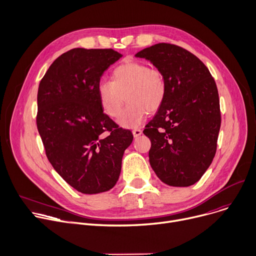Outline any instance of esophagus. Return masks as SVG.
Here are the masks:
<instances>
[{
  "label": "esophagus",
  "instance_id": "esophagus-1",
  "mask_svg": "<svg viewBox=\"0 0 256 256\" xmlns=\"http://www.w3.org/2000/svg\"><path fill=\"white\" fill-rule=\"evenodd\" d=\"M132 133H133V136L134 138H138L142 133V131L140 129V128H136V129H133L132 130Z\"/></svg>",
  "mask_w": 256,
  "mask_h": 256
}]
</instances>
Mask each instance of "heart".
I'll return each instance as SVG.
<instances>
[{
    "label": "heart",
    "mask_w": 256,
    "mask_h": 256,
    "mask_svg": "<svg viewBox=\"0 0 256 256\" xmlns=\"http://www.w3.org/2000/svg\"><path fill=\"white\" fill-rule=\"evenodd\" d=\"M98 96L103 112L112 118L120 114L125 101L129 102L118 118L124 127L142 124L147 112L162 107L166 94V82L162 72L142 62H126L112 72V81L98 84Z\"/></svg>",
    "instance_id": "b5f03b06"
}]
</instances>
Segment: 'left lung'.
Returning a JSON list of instances; mask_svg holds the SVG:
<instances>
[{
  "instance_id": "8db88e82",
  "label": "left lung",
  "mask_w": 256,
  "mask_h": 256,
  "mask_svg": "<svg viewBox=\"0 0 256 256\" xmlns=\"http://www.w3.org/2000/svg\"><path fill=\"white\" fill-rule=\"evenodd\" d=\"M136 56L150 60L166 82L164 102L144 130L150 164L168 186H192L216 151L221 112L214 79L197 56L176 44H156Z\"/></svg>"
}]
</instances>
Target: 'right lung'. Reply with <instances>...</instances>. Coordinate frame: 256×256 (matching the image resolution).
<instances>
[{
    "mask_svg": "<svg viewBox=\"0 0 256 256\" xmlns=\"http://www.w3.org/2000/svg\"><path fill=\"white\" fill-rule=\"evenodd\" d=\"M122 55L112 48H76L60 55L42 77L36 125L55 171L82 194L112 188L130 130L103 112L98 84Z\"/></svg>",
    "mask_w": 256,
    "mask_h": 256,
    "instance_id": "obj_1",
    "label": "right lung"
}]
</instances>
